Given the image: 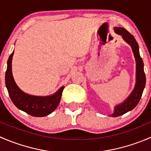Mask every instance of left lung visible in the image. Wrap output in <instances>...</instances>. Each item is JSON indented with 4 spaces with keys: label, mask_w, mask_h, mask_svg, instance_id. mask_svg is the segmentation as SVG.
<instances>
[{
    "label": "left lung",
    "mask_w": 151,
    "mask_h": 151,
    "mask_svg": "<svg viewBox=\"0 0 151 151\" xmlns=\"http://www.w3.org/2000/svg\"><path fill=\"white\" fill-rule=\"evenodd\" d=\"M115 32L118 34L121 35L125 42H127L132 47L137 63L136 84H135L134 88L130 96L121 104L115 106L114 113L112 115V117L120 116V115L126 113L129 111L132 110L139 103L146 83L145 74L144 71V63H143V60L139 55V45H138L136 39L128 30L123 28H119V27L116 28L115 27Z\"/></svg>",
    "instance_id": "left-lung-1"
}]
</instances>
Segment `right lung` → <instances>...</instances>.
Segmentation results:
<instances>
[{
	"mask_svg": "<svg viewBox=\"0 0 151 151\" xmlns=\"http://www.w3.org/2000/svg\"><path fill=\"white\" fill-rule=\"evenodd\" d=\"M14 52L10 55L6 71V86L14 104L20 110L34 117H45L50 115L57 108L61 99L64 87L48 96H36L28 95L21 91L14 80L12 71V60Z\"/></svg>",
	"mask_w": 151,
	"mask_h": 151,
	"instance_id": "obj_1",
	"label": "right lung"
}]
</instances>
